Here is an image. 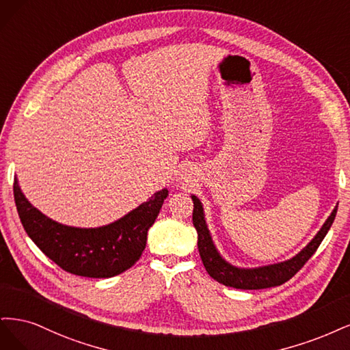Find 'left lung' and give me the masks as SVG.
<instances>
[{"mask_svg":"<svg viewBox=\"0 0 350 350\" xmlns=\"http://www.w3.org/2000/svg\"><path fill=\"white\" fill-rule=\"evenodd\" d=\"M191 200H193V225L198 231V249L202 263H204L211 278L225 286H231L235 289H265L285 284L286 280H289L308 262V258L319 249V245L321 244L325 234L329 232L337 213L336 206L330 213V217L323 224L321 230L315 234L307 247H304L297 256L289 258V260L269 266L244 269L232 266L221 257L208 230L204 206H202L200 200L195 195H191Z\"/></svg>","mask_w":350,"mask_h":350,"instance_id":"left-lung-1","label":"left lung"}]
</instances>
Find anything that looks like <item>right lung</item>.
Segmentation results:
<instances>
[{"label":"right lung","instance_id":"obj_1","mask_svg":"<svg viewBox=\"0 0 350 350\" xmlns=\"http://www.w3.org/2000/svg\"><path fill=\"white\" fill-rule=\"evenodd\" d=\"M167 196L168 190L163 189L105 227L77 228L43 215L14 180L16 206L27 235L65 272L85 278H111L137 263L145 249L148 230Z\"/></svg>","mask_w":350,"mask_h":350}]
</instances>
